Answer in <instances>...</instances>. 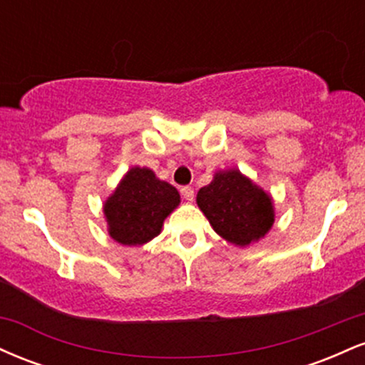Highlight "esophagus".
<instances>
[{
	"label": "esophagus",
	"mask_w": 365,
	"mask_h": 365,
	"mask_svg": "<svg viewBox=\"0 0 365 365\" xmlns=\"http://www.w3.org/2000/svg\"><path fill=\"white\" fill-rule=\"evenodd\" d=\"M180 194H182V197L185 200H192V199H194V188H192V187H182V188H180Z\"/></svg>",
	"instance_id": "34e87169"
}]
</instances>
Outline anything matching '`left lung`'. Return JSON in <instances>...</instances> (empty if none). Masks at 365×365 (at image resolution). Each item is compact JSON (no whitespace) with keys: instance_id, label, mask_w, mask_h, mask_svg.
<instances>
[{"instance_id":"8db88e82","label":"left lung","mask_w":365,"mask_h":365,"mask_svg":"<svg viewBox=\"0 0 365 365\" xmlns=\"http://www.w3.org/2000/svg\"><path fill=\"white\" fill-rule=\"evenodd\" d=\"M197 204L217 235L242 247L266 235L274 221L269 195L238 170L216 173L199 190Z\"/></svg>"}]
</instances>
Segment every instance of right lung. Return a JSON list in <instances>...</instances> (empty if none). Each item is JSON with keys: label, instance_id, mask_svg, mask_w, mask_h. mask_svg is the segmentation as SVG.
Here are the masks:
<instances>
[{"label": "right lung", "instance_id": "right-lung-1", "mask_svg": "<svg viewBox=\"0 0 365 365\" xmlns=\"http://www.w3.org/2000/svg\"><path fill=\"white\" fill-rule=\"evenodd\" d=\"M180 204L178 190L148 168H132L104 204L110 235L118 244L142 245L159 235L165 217Z\"/></svg>", "mask_w": 365, "mask_h": 365}]
</instances>
